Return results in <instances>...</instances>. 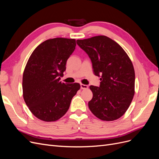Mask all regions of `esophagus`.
Segmentation results:
<instances>
[{
  "mask_svg": "<svg viewBox=\"0 0 159 159\" xmlns=\"http://www.w3.org/2000/svg\"><path fill=\"white\" fill-rule=\"evenodd\" d=\"M80 86H81V89H88V86L87 85H84V84H81Z\"/></svg>",
  "mask_w": 159,
  "mask_h": 159,
  "instance_id": "obj_1",
  "label": "esophagus"
}]
</instances>
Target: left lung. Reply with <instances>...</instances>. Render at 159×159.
Returning <instances> with one entry per match:
<instances>
[{"label": "left lung", "instance_id": "1", "mask_svg": "<svg viewBox=\"0 0 159 159\" xmlns=\"http://www.w3.org/2000/svg\"><path fill=\"white\" fill-rule=\"evenodd\" d=\"M77 44L88 54L93 74L101 76L99 87H89L93 93L88 103L90 111L103 121L120 118L134 94L135 75L131 60L122 47L107 36L78 40Z\"/></svg>", "mask_w": 159, "mask_h": 159}]
</instances>
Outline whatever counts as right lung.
Returning a JSON list of instances; mask_svg holds the SVG:
<instances>
[{
  "label": "right lung",
  "instance_id": "obj_1",
  "mask_svg": "<svg viewBox=\"0 0 159 159\" xmlns=\"http://www.w3.org/2000/svg\"><path fill=\"white\" fill-rule=\"evenodd\" d=\"M75 39L56 38L38 45L28 59L22 78L23 98L32 113L46 122L68 111L80 89L78 83H61L66 61L75 48Z\"/></svg>",
  "mask_w": 159,
  "mask_h": 159
}]
</instances>
